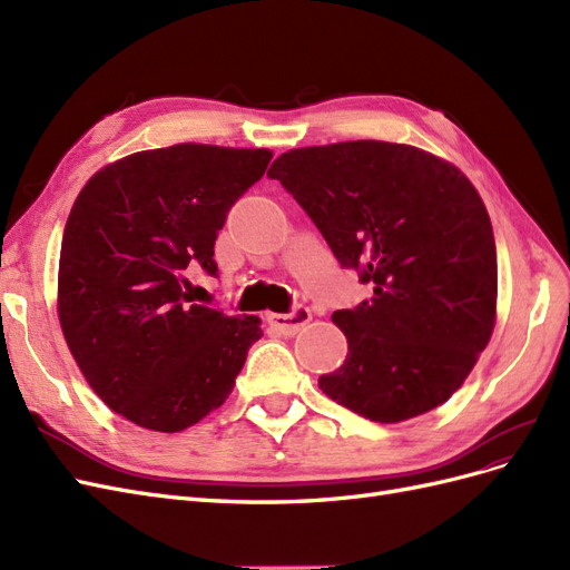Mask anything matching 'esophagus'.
I'll return each mask as SVG.
<instances>
[{
    "label": "esophagus",
    "mask_w": 570,
    "mask_h": 570,
    "mask_svg": "<svg viewBox=\"0 0 570 570\" xmlns=\"http://www.w3.org/2000/svg\"><path fill=\"white\" fill-rule=\"evenodd\" d=\"M308 321H312V312H308V308L302 304L295 306V312H289V314H268V323L281 335H297Z\"/></svg>",
    "instance_id": "34e87169"
}]
</instances>
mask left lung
I'll use <instances>...</instances> for the list:
<instances>
[{
  "label": "left lung",
  "mask_w": 570,
  "mask_h": 570,
  "mask_svg": "<svg viewBox=\"0 0 570 570\" xmlns=\"http://www.w3.org/2000/svg\"><path fill=\"white\" fill-rule=\"evenodd\" d=\"M373 297L333 314L344 364L318 377L333 402L375 423L444 404L473 371L497 321V247L478 189L411 145L299 147L268 168Z\"/></svg>",
  "instance_id": "8db88e82"
}]
</instances>
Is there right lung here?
Returning <instances> with one entry per match:
<instances>
[{
  "label": "right lung",
  "mask_w": 570,
  "mask_h": 570,
  "mask_svg": "<svg viewBox=\"0 0 570 570\" xmlns=\"http://www.w3.org/2000/svg\"><path fill=\"white\" fill-rule=\"evenodd\" d=\"M271 149L183 142L128 154L85 183L68 214L57 314L85 381L126 421L180 433L228 400L258 316L189 304L185 268L216 273L230 206Z\"/></svg>",
  "instance_id": "add662e5"
}]
</instances>
